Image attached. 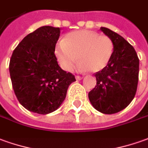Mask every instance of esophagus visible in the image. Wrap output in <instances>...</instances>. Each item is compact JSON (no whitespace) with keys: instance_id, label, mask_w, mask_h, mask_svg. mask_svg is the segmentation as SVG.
I'll return each instance as SVG.
<instances>
[{"instance_id":"34e87169","label":"esophagus","mask_w":148,"mask_h":148,"mask_svg":"<svg viewBox=\"0 0 148 148\" xmlns=\"http://www.w3.org/2000/svg\"><path fill=\"white\" fill-rule=\"evenodd\" d=\"M83 77L82 76H76V80H80L81 79H82Z\"/></svg>"}]
</instances>
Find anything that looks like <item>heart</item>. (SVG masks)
<instances>
[{"instance_id": "b5f03b06", "label": "heart", "mask_w": 148, "mask_h": 148, "mask_svg": "<svg viewBox=\"0 0 148 148\" xmlns=\"http://www.w3.org/2000/svg\"><path fill=\"white\" fill-rule=\"evenodd\" d=\"M114 42L107 35H99L89 30H78L69 33L64 41L56 47V56L62 68L70 71L77 61L78 68L100 72L110 63L114 53Z\"/></svg>"}]
</instances>
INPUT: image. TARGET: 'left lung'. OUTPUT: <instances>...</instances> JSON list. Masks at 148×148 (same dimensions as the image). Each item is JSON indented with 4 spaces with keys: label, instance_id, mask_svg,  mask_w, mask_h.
<instances>
[{
    "label": "left lung",
    "instance_id": "1",
    "mask_svg": "<svg viewBox=\"0 0 148 148\" xmlns=\"http://www.w3.org/2000/svg\"><path fill=\"white\" fill-rule=\"evenodd\" d=\"M114 42L110 63L94 73L97 84L88 92L92 106L102 114H112L124 110L134 99L138 81L139 60L134 48L119 34L101 27Z\"/></svg>",
    "mask_w": 148,
    "mask_h": 148
}]
</instances>
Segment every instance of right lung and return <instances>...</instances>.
<instances>
[{
	"label": "right lung",
	"instance_id": "obj_1",
	"mask_svg": "<svg viewBox=\"0 0 148 148\" xmlns=\"http://www.w3.org/2000/svg\"><path fill=\"white\" fill-rule=\"evenodd\" d=\"M59 27L45 25L26 35L14 49L10 74L14 93L29 111L47 114L66 97L75 76L59 66L55 55Z\"/></svg>",
	"mask_w": 148,
	"mask_h": 148
}]
</instances>
